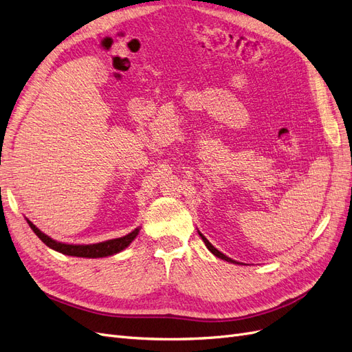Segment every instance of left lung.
Returning <instances> with one entry per match:
<instances>
[{
    "mask_svg": "<svg viewBox=\"0 0 352 352\" xmlns=\"http://www.w3.org/2000/svg\"><path fill=\"white\" fill-rule=\"evenodd\" d=\"M199 236L202 238V241H204V243L207 245V248L212 252V254H214L216 255V257H219V258H221V260H225V261H230V263H235V261H233L232 258H229V257H226V255L225 254H221L217 248H214V247H212V245L208 242V239L204 236V235H201V233H199Z\"/></svg>",
    "mask_w": 352,
    "mask_h": 352,
    "instance_id": "obj_1",
    "label": "left lung"
}]
</instances>
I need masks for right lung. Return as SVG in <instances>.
<instances>
[{"mask_svg":"<svg viewBox=\"0 0 352 352\" xmlns=\"http://www.w3.org/2000/svg\"><path fill=\"white\" fill-rule=\"evenodd\" d=\"M30 229L36 233V236L44 242L47 247L56 250L61 254L66 255H73V257H87V258H101V257H109V255H114L117 252L123 251L127 245H129L135 238L138 233H140V229H135L133 232H131L129 235H126L123 238H116V239H110V241H104L100 243H92V245H69V243H61L57 242L54 239H51L50 236H47L45 233H42L34 223L29 221Z\"/></svg>","mask_w":352,"mask_h":352,"instance_id":"add662e5","label":"right lung"}]
</instances>
